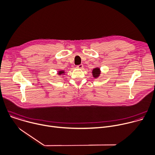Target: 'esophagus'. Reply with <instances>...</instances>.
I'll return each mask as SVG.
<instances>
[{
  "label": "esophagus",
  "instance_id": "1",
  "mask_svg": "<svg viewBox=\"0 0 155 155\" xmlns=\"http://www.w3.org/2000/svg\"><path fill=\"white\" fill-rule=\"evenodd\" d=\"M83 67H84V66H83L82 64H80V65H77L76 68H79V69H82Z\"/></svg>",
  "mask_w": 155,
  "mask_h": 155
}]
</instances>
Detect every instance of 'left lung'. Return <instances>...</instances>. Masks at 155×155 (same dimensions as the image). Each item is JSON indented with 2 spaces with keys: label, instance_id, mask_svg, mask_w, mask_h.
I'll return each instance as SVG.
<instances>
[{
  "label": "left lung",
  "instance_id": "left-lung-1",
  "mask_svg": "<svg viewBox=\"0 0 155 155\" xmlns=\"http://www.w3.org/2000/svg\"><path fill=\"white\" fill-rule=\"evenodd\" d=\"M92 73H93V76H94V77L96 78L98 77L99 75L100 74V70L98 68H95V69L93 70Z\"/></svg>",
  "mask_w": 155,
  "mask_h": 155
}]
</instances>
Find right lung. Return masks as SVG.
<instances>
[{"mask_svg":"<svg viewBox=\"0 0 155 155\" xmlns=\"http://www.w3.org/2000/svg\"><path fill=\"white\" fill-rule=\"evenodd\" d=\"M64 71H60L59 72H58V74H64Z\"/></svg>","mask_w":155,"mask_h":155,"instance_id":"1","label":"right lung"}]
</instances>
